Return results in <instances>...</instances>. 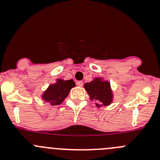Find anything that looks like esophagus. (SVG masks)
<instances>
[{"mask_svg": "<svg viewBox=\"0 0 160 160\" xmlns=\"http://www.w3.org/2000/svg\"><path fill=\"white\" fill-rule=\"evenodd\" d=\"M77 85H78L79 87H82V86H83V82L78 81V82H77Z\"/></svg>", "mask_w": 160, "mask_h": 160, "instance_id": "obj_1", "label": "esophagus"}]
</instances>
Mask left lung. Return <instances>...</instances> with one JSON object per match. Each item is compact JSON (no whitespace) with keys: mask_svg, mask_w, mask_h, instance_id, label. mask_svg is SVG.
Masks as SVG:
<instances>
[{"mask_svg":"<svg viewBox=\"0 0 160 160\" xmlns=\"http://www.w3.org/2000/svg\"><path fill=\"white\" fill-rule=\"evenodd\" d=\"M84 88L90 96V99L97 101L95 104L98 108L109 105L112 102V91L110 83L107 80H104L101 77H96L92 81L85 83Z\"/></svg>","mask_w":160,"mask_h":160,"instance_id":"left-lung-1","label":"left lung"}]
</instances>
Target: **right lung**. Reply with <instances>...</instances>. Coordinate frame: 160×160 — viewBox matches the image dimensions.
<instances>
[{"label":"right lung","instance_id":"obj_1","mask_svg":"<svg viewBox=\"0 0 160 160\" xmlns=\"http://www.w3.org/2000/svg\"><path fill=\"white\" fill-rule=\"evenodd\" d=\"M75 86L76 83L72 80H64L57 79L55 83L49 85L47 90L43 93L41 98L52 105H60L69 95L71 88Z\"/></svg>","mask_w":160,"mask_h":160}]
</instances>
